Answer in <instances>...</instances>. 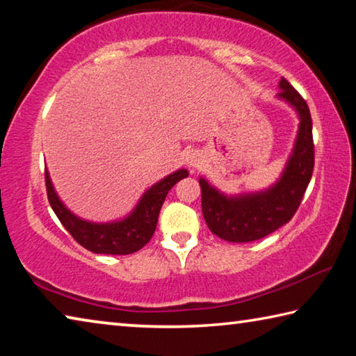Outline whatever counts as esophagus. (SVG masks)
Wrapping results in <instances>:
<instances>
[{"mask_svg": "<svg viewBox=\"0 0 356 356\" xmlns=\"http://www.w3.org/2000/svg\"><path fill=\"white\" fill-rule=\"evenodd\" d=\"M185 163L186 166L190 168V170H195V168H200L202 163V156L200 152H196V150H193L188 155L185 156Z\"/></svg>", "mask_w": 356, "mask_h": 356, "instance_id": "1", "label": "esophagus"}]
</instances>
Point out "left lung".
I'll list each match as a JSON object with an SVG mask.
<instances>
[{
    "label": "left lung",
    "mask_w": 356,
    "mask_h": 356,
    "mask_svg": "<svg viewBox=\"0 0 356 356\" xmlns=\"http://www.w3.org/2000/svg\"><path fill=\"white\" fill-rule=\"evenodd\" d=\"M276 99L297 113L298 130L284 170L267 188L226 195L200 177L202 215L215 236L232 243L259 240L291 221L314 170V144L309 108L287 80H280Z\"/></svg>",
    "instance_id": "left-lung-1"
}]
</instances>
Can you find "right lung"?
I'll return each mask as SVG.
<instances>
[{"mask_svg":"<svg viewBox=\"0 0 356 356\" xmlns=\"http://www.w3.org/2000/svg\"><path fill=\"white\" fill-rule=\"evenodd\" d=\"M185 177H188V171L184 168L168 174L166 177L149 186L136 206L122 218L95 222L75 215L65 206L55 190L50 172L48 170L45 171L47 195L53 212L70 236L95 254H131L141 250L154 236L160 209L163 206L168 191Z\"/></svg>","mask_w":356,"mask_h":356,"instance_id":"1","label":"right lung"}]
</instances>
